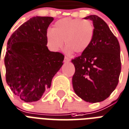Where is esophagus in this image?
Here are the masks:
<instances>
[{
	"label": "esophagus",
	"mask_w": 129,
	"mask_h": 129,
	"mask_svg": "<svg viewBox=\"0 0 129 129\" xmlns=\"http://www.w3.org/2000/svg\"><path fill=\"white\" fill-rule=\"evenodd\" d=\"M71 60L69 58L67 57V56H64V61L65 62H69Z\"/></svg>",
	"instance_id": "obj_1"
}]
</instances>
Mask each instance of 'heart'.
Masks as SVG:
<instances>
[{
	"label": "heart",
	"mask_w": 129,
	"mask_h": 129,
	"mask_svg": "<svg viewBox=\"0 0 129 129\" xmlns=\"http://www.w3.org/2000/svg\"><path fill=\"white\" fill-rule=\"evenodd\" d=\"M93 36V27L90 22L65 18L56 22L52 29L47 31L46 40L51 50H58L64 40L67 52L79 54L86 50Z\"/></svg>",
	"instance_id": "b5f03b06"
}]
</instances>
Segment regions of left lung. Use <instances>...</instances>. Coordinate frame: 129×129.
<instances>
[{"label":"left lung","mask_w":129,"mask_h":129,"mask_svg":"<svg viewBox=\"0 0 129 129\" xmlns=\"http://www.w3.org/2000/svg\"><path fill=\"white\" fill-rule=\"evenodd\" d=\"M93 36L81 55L71 60L75 68L72 81L75 92L87 102H102L110 95L118 83L120 48L116 37L102 19L89 15Z\"/></svg>","instance_id":"1"}]
</instances>
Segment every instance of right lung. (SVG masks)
Instances as JSON below:
<instances>
[{"mask_svg":"<svg viewBox=\"0 0 129 129\" xmlns=\"http://www.w3.org/2000/svg\"><path fill=\"white\" fill-rule=\"evenodd\" d=\"M51 17H34L15 31L7 42L5 57L6 81L15 95L25 102L39 100L51 86L63 64L64 56L47 47Z\"/></svg>","mask_w":129,"mask_h":129,"instance_id":"1","label":"right lung"}]
</instances>
